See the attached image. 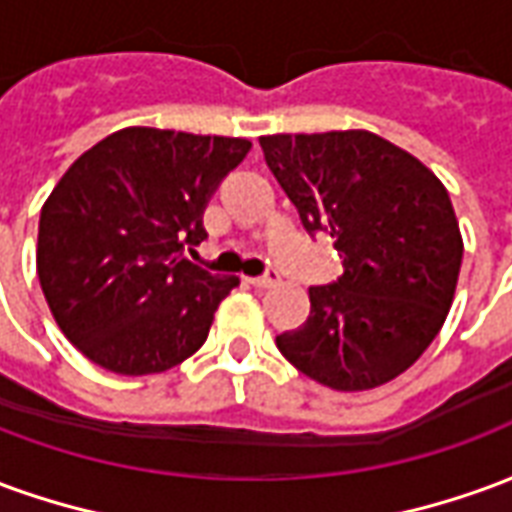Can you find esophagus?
<instances>
[{
  "instance_id": "34e87169",
  "label": "esophagus",
  "mask_w": 512,
  "mask_h": 512,
  "mask_svg": "<svg viewBox=\"0 0 512 512\" xmlns=\"http://www.w3.org/2000/svg\"><path fill=\"white\" fill-rule=\"evenodd\" d=\"M277 279H279L277 271H274V268H268L263 277H249V279H246V282H249L252 288L266 290V288H271V285H277Z\"/></svg>"
}]
</instances>
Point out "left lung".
<instances>
[{
  "instance_id": "left-lung-1",
  "label": "left lung",
  "mask_w": 512,
  "mask_h": 512,
  "mask_svg": "<svg viewBox=\"0 0 512 512\" xmlns=\"http://www.w3.org/2000/svg\"><path fill=\"white\" fill-rule=\"evenodd\" d=\"M304 230L343 257L337 282L310 288V318L277 337L304 376L337 392L397 378L450 312L463 241L441 180L370 131L260 136Z\"/></svg>"
}]
</instances>
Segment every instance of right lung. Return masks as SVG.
I'll return each mask as SVG.
<instances>
[{"label": "right lung", "mask_w": 512, "mask_h": 512, "mask_svg": "<svg viewBox=\"0 0 512 512\" xmlns=\"http://www.w3.org/2000/svg\"><path fill=\"white\" fill-rule=\"evenodd\" d=\"M249 139L123 128L76 158L40 211L38 279L90 362L150 376L189 359L238 277L194 266L202 213Z\"/></svg>", "instance_id": "1"}]
</instances>
